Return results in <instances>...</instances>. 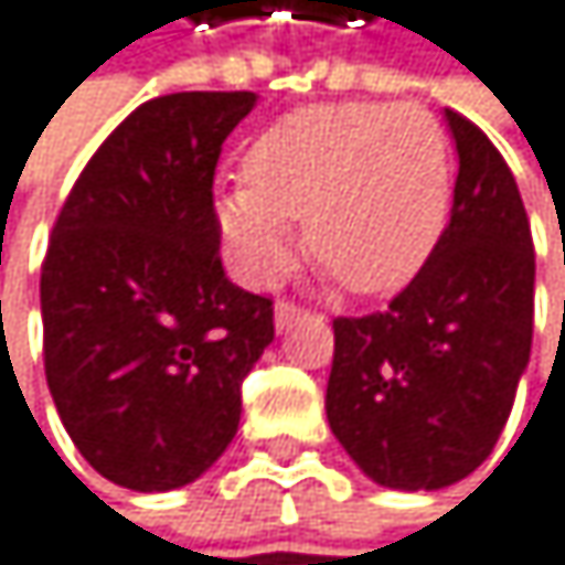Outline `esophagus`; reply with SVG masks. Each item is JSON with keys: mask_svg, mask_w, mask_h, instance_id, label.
<instances>
[{"mask_svg": "<svg viewBox=\"0 0 565 565\" xmlns=\"http://www.w3.org/2000/svg\"><path fill=\"white\" fill-rule=\"evenodd\" d=\"M305 315H311L305 305H298V301H288V298H280L277 305H274V321H277V329H288L291 321H298V318H305Z\"/></svg>", "mask_w": 565, "mask_h": 565, "instance_id": "obj_1", "label": "esophagus"}]
</instances>
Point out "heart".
I'll use <instances>...</instances> for the list:
<instances>
[{
    "label": "heart",
    "mask_w": 565,
    "mask_h": 565,
    "mask_svg": "<svg viewBox=\"0 0 565 565\" xmlns=\"http://www.w3.org/2000/svg\"><path fill=\"white\" fill-rule=\"evenodd\" d=\"M244 179L216 206L236 264L270 280L291 257V220H305V247L352 295L417 277L454 203L450 141L414 104L301 107L254 141Z\"/></svg>",
    "instance_id": "obj_1"
}]
</instances>
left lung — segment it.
Listing matches in <instances>:
<instances>
[{"label":"left lung","mask_w":565,"mask_h":565,"mask_svg":"<svg viewBox=\"0 0 565 565\" xmlns=\"http://www.w3.org/2000/svg\"><path fill=\"white\" fill-rule=\"evenodd\" d=\"M447 125L461 166L440 244L386 311L332 321L329 427L369 478L403 491L488 458L532 349L535 250L515 175L465 115Z\"/></svg>","instance_id":"left-lung-1"}]
</instances>
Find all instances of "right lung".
<instances>
[{
	"mask_svg": "<svg viewBox=\"0 0 565 565\" xmlns=\"http://www.w3.org/2000/svg\"><path fill=\"white\" fill-rule=\"evenodd\" d=\"M250 90L151 97L60 206L43 270V365L87 465L131 491L196 481L236 434L274 301L220 260L213 175Z\"/></svg>",
	"mask_w": 565,
	"mask_h": 565,
	"instance_id": "obj_1",
	"label": "right lung"
}]
</instances>
